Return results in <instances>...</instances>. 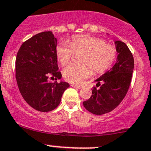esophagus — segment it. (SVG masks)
<instances>
[{"label":"esophagus","mask_w":151,"mask_h":151,"mask_svg":"<svg viewBox=\"0 0 151 151\" xmlns=\"http://www.w3.org/2000/svg\"><path fill=\"white\" fill-rule=\"evenodd\" d=\"M71 86H72V87H74V88H77V89H81L82 88V86H79V85H76V84H71Z\"/></svg>","instance_id":"obj_1"}]
</instances>
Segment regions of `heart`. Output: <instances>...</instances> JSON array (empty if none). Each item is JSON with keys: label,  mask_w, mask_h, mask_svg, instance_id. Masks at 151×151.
<instances>
[{"label": "heart", "mask_w": 151, "mask_h": 151, "mask_svg": "<svg viewBox=\"0 0 151 151\" xmlns=\"http://www.w3.org/2000/svg\"><path fill=\"white\" fill-rule=\"evenodd\" d=\"M74 53L82 54V66L70 64L62 71L63 77L67 82L79 84L93 72L100 74L105 72L113 64L116 57V49L100 38L87 35L72 36L70 45L61 43L56 48L57 60L62 66L69 62Z\"/></svg>", "instance_id": "obj_1"}]
</instances>
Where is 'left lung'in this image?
<instances>
[{
    "instance_id": "8db88e82",
    "label": "left lung",
    "mask_w": 151,
    "mask_h": 151,
    "mask_svg": "<svg viewBox=\"0 0 151 151\" xmlns=\"http://www.w3.org/2000/svg\"><path fill=\"white\" fill-rule=\"evenodd\" d=\"M118 53L117 62L111 69L96 80L92 96L83 102L84 107L94 115H103L113 110L126 95L134 69V59L131 51L124 42L115 41Z\"/></svg>"
}]
</instances>
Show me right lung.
Instances as JSON below:
<instances>
[{
	"label": "right lung",
	"mask_w": 151,
	"mask_h": 151,
	"mask_svg": "<svg viewBox=\"0 0 151 151\" xmlns=\"http://www.w3.org/2000/svg\"><path fill=\"white\" fill-rule=\"evenodd\" d=\"M57 39L51 31H44L24 41L16 59V79L23 98L40 112H49L59 105L62 94L69 87L60 79L56 55Z\"/></svg>",
	"instance_id": "add662e5"
}]
</instances>
